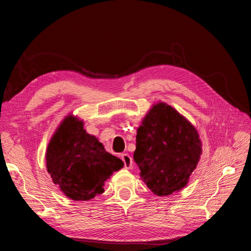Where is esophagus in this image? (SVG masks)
I'll return each instance as SVG.
<instances>
[{"instance_id": "esophagus-1", "label": "esophagus", "mask_w": 251, "mask_h": 251, "mask_svg": "<svg viewBox=\"0 0 251 251\" xmlns=\"http://www.w3.org/2000/svg\"><path fill=\"white\" fill-rule=\"evenodd\" d=\"M121 159H123L126 169H131L132 168L133 159L131 158L130 155H128V154H123V155H121Z\"/></svg>"}]
</instances>
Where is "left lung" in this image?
Instances as JSON below:
<instances>
[{"label": "left lung", "mask_w": 251, "mask_h": 251, "mask_svg": "<svg viewBox=\"0 0 251 251\" xmlns=\"http://www.w3.org/2000/svg\"><path fill=\"white\" fill-rule=\"evenodd\" d=\"M201 154L198 131L168 103L154 104L137 128L134 160L141 180L157 196L185 187Z\"/></svg>", "instance_id": "1"}]
</instances>
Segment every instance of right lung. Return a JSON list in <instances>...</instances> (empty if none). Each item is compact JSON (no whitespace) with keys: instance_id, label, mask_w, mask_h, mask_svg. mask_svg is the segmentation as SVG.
Wrapping results in <instances>:
<instances>
[{"instance_id":"obj_1","label":"right lung","mask_w":251,"mask_h":251,"mask_svg":"<svg viewBox=\"0 0 251 251\" xmlns=\"http://www.w3.org/2000/svg\"><path fill=\"white\" fill-rule=\"evenodd\" d=\"M46 168L68 198L88 201L104 192V182L124 168V162L86 132L82 120L69 114L49 141Z\"/></svg>"}]
</instances>
